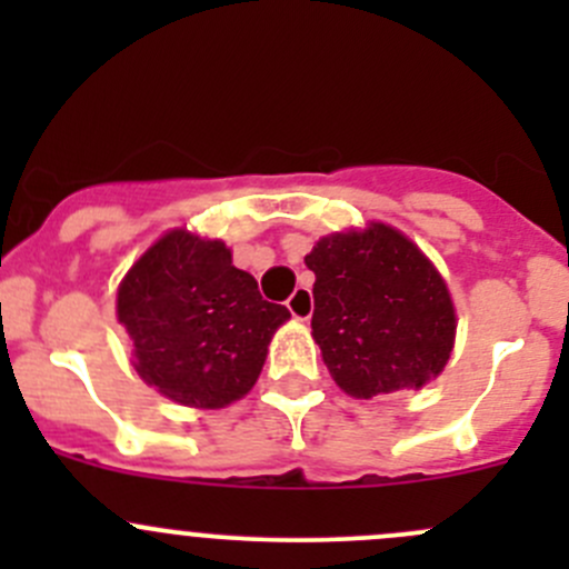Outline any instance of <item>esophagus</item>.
Here are the masks:
<instances>
[{"label": "esophagus", "instance_id": "1", "mask_svg": "<svg viewBox=\"0 0 569 569\" xmlns=\"http://www.w3.org/2000/svg\"><path fill=\"white\" fill-rule=\"evenodd\" d=\"M286 306H289L291 317L300 319V321H308L313 317V295L311 289H306V286H300V289L295 291V295L286 300Z\"/></svg>", "mask_w": 569, "mask_h": 569}]
</instances>
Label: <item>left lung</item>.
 Returning a JSON list of instances; mask_svg holds the SVG:
<instances>
[{
	"instance_id": "1",
	"label": "left lung",
	"mask_w": 569,
	"mask_h": 569,
	"mask_svg": "<svg viewBox=\"0 0 569 569\" xmlns=\"http://www.w3.org/2000/svg\"><path fill=\"white\" fill-rule=\"evenodd\" d=\"M313 283V341L343 393L375 399L423 388L446 369L457 313L435 263L396 228L321 237L306 256Z\"/></svg>"
}]
</instances>
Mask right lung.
Wrapping results in <instances>:
<instances>
[{"label": "right lung", "mask_w": 569, "mask_h": 569, "mask_svg": "<svg viewBox=\"0 0 569 569\" xmlns=\"http://www.w3.org/2000/svg\"><path fill=\"white\" fill-rule=\"evenodd\" d=\"M291 319L220 239L176 228L151 244L118 289V321L134 369L170 401L220 410L256 386L274 330Z\"/></svg>", "instance_id": "obj_1"}]
</instances>
